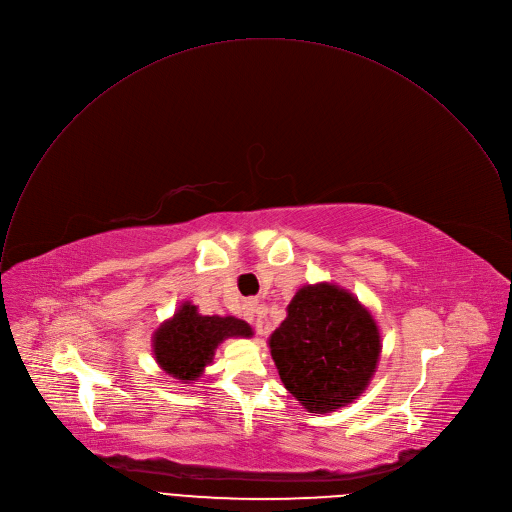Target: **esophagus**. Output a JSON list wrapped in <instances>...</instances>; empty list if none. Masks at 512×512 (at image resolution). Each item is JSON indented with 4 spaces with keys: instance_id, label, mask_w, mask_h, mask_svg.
Instances as JSON below:
<instances>
[{
    "instance_id": "esophagus-1",
    "label": "esophagus",
    "mask_w": 512,
    "mask_h": 512,
    "mask_svg": "<svg viewBox=\"0 0 512 512\" xmlns=\"http://www.w3.org/2000/svg\"><path fill=\"white\" fill-rule=\"evenodd\" d=\"M264 315H266V309H264V304H258V302H254V300H250L248 304H246V317L250 319V321H254V327H262L264 325Z\"/></svg>"
}]
</instances>
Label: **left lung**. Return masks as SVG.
Returning a JSON list of instances; mask_svg holds the SVG:
<instances>
[{
    "mask_svg": "<svg viewBox=\"0 0 512 512\" xmlns=\"http://www.w3.org/2000/svg\"><path fill=\"white\" fill-rule=\"evenodd\" d=\"M284 387L313 414L335 412L369 383L379 359L377 325L349 292L304 286L270 337Z\"/></svg>",
    "mask_w": 512,
    "mask_h": 512,
    "instance_id": "obj_1",
    "label": "left lung"
}]
</instances>
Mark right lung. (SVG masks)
Masks as SVG:
<instances>
[{
  "label": "right lung",
  "mask_w": 512,
  "mask_h": 512,
  "mask_svg": "<svg viewBox=\"0 0 512 512\" xmlns=\"http://www.w3.org/2000/svg\"><path fill=\"white\" fill-rule=\"evenodd\" d=\"M248 323L234 317H201L185 302L179 313L155 333L153 349L157 363L177 379L199 377L218 347L228 337H250Z\"/></svg>",
  "instance_id": "obj_1"
}]
</instances>
